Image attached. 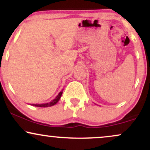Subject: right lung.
Segmentation results:
<instances>
[{
  "label": "right lung",
  "instance_id": "obj_1",
  "mask_svg": "<svg viewBox=\"0 0 150 150\" xmlns=\"http://www.w3.org/2000/svg\"><path fill=\"white\" fill-rule=\"evenodd\" d=\"M62 94H63V90L61 91V92H59V94H58L57 97L55 98L54 99H53L52 101H51V102H49V103H46V104H32V106H37V107H48V106H52L53 105H55L56 104V103L58 102V101H59V99H61V95Z\"/></svg>",
  "mask_w": 150,
  "mask_h": 150
}]
</instances>
